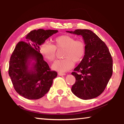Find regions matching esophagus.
Returning a JSON list of instances; mask_svg holds the SVG:
<instances>
[{
	"label": "esophagus",
	"instance_id": "1",
	"mask_svg": "<svg viewBox=\"0 0 124 124\" xmlns=\"http://www.w3.org/2000/svg\"><path fill=\"white\" fill-rule=\"evenodd\" d=\"M58 74L59 75H60V76H62V75H66V74H65V73H61V72L58 73Z\"/></svg>",
	"mask_w": 124,
	"mask_h": 124
}]
</instances>
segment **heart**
Instances as JSON below:
<instances>
[{
  "mask_svg": "<svg viewBox=\"0 0 124 124\" xmlns=\"http://www.w3.org/2000/svg\"><path fill=\"white\" fill-rule=\"evenodd\" d=\"M54 46L49 43H44L40 46L42 55L50 62L56 57V48L63 49V57L64 58L56 61L52 64L54 70L61 72L68 71L74 66V62H79L83 60L86 51L84 42L75 40L74 37L68 35H61L55 38Z\"/></svg>",
  "mask_w": 124,
  "mask_h": 124,
  "instance_id": "1",
  "label": "heart"
}]
</instances>
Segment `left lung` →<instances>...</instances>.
I'll list each match as a JSON object with an SVG mask.
<instances>
[{"mask_svg":"<svg viewBox=\"0 0 124 124\" xmlns=\"http://www.w3.org/2000/svg\"><path fill=\"white\" fill-rule=\"evenodd\" d=\"M67 32L81 35L86 46L84 57L72 73L76 79L72 92L82 100L97 97L104 91L112 75L113 59L108 48L89 29Z\"/></svg>","mask_w":124,"mask_h":124,"instance_id":"8db88e82","label":"left lung"}]
</instances>
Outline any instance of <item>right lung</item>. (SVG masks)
Segmentation results:
<instances>
[{"label":"right lung","mask_w":124,"mask_h":124,"mask_svg":"<svg viewBox=\"0 0 124 124\" xmlns=\"http://www.w3.org/2000/svg\"><path fill=\"white\" fill-rule=\"evenodd\" d=\"M57 30L32 31L20 41L9 62V74L16 91L29 100H38L49 91L57 73L52 71L40 52V46Z\"/></svg>","instance_id":"obj_1"}]
</instances>
